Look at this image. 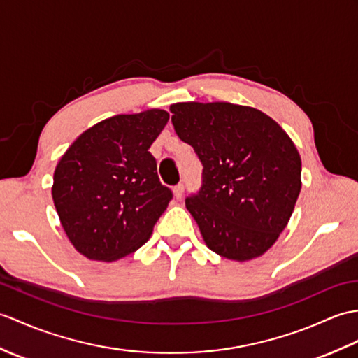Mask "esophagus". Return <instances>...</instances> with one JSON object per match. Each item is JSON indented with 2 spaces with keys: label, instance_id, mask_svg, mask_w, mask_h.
Returning a JSON list of instances; mask_svg holds the SVG:
<instances>
[{
  "label": "esophagus",
  "instance_id": "1",
  "mask_svg": "<svg viewBox=\"0 0 358 358\" xmlns=\"http://www.w3.org/2000/svg\"><path fill=\"white\" fill-rule=\"evenodd\" d=\"M182 194H185V185H181V182H180V185L173 187V196H176L177 199H181Z\"/></svg>",
  "mask_w": 358,
  "mask_h": 358
}]
</instances>
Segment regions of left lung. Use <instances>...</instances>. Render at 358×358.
<instances>
[{
  "label": "left lung",
  "instance_id": "obj_1",
  "mask_svg": "<svg viewBox=\"0 0 358 358\" xmlns=\"http://www.w3.org/2000/svg\"><path fill=\"white\" fill-rule=\"evenodd\" d=\"M177 136L203 163V186L186 198L206 245L236 262L262 256L292 218L302 162L267 114L229 102L171 105Z\"/></svg>",
  "mask_w": 358,
  "mask_h": 358
}]
</instances>
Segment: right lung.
<instances>
[{"label": "right lung", "mask_w": 358, "mask_h": 358, "mask_svg": "<svg viewBox=\"0 0 358 358\" xmlns=\"http://www.w3.org/2000/svg\"><path fill=\"white\" fill-rule=\"evenodd\" d=\"M169 114L159 108L96 123L57 162L53 203L65 235L91 261L134 253L172 199L149 152Z\"/></svg>", "instance_id": "obj_1"}]
</instances>
